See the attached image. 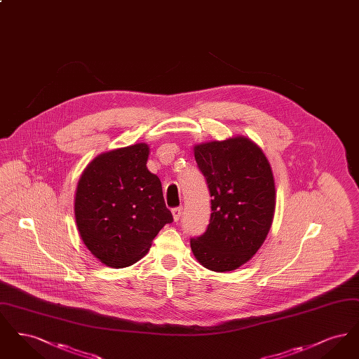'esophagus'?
<instances>
[{
  "instance_id": "esophagus-1",
  "label": "esophagus",
  "mask_w": 359,
  "mask_h": 359,
  "mask_svg": "<svg viewBox=\"0 0 359 359\" xmlns=\"http://www.w3.org/2000/svg\"><path fill=\"white\" fill-rule=\"evenodd\" d=\"M182 212H183V208H182V207H175V208H172V217H173V221H175V222H177V221L180 219Z\"/></svg>"
}]
</instances>
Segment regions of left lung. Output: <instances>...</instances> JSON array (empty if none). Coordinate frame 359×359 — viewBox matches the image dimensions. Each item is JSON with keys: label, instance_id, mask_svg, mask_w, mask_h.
Returning <instances> with one entry per match:
<instances>
[{"label": "left lung", "instance_id": "1", "mask_svg": "<svg viewBox=\"0 0 359 359\" xmlns=\"http://www.w3.org/2000/svg\"><path fill=\"white\" fill-rule=\"evenodd\" d=\"M211 199L207 230L191 238L195 258L210 271L230 272L256 255L273 222V172L262 149L243 136L194 147Z\"/></svg>", "mask_w": 359, "mask_h": 359}]
</instances>
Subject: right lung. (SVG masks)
I'll return each instance as SVG.
<instances>
[{
  "mask_svg": "<svg viewBox=\"0 0 359 359\" xmlns=\"http://www.w3.org/2000/svg\"><path fill=\"white\" fill-rule=\"evenodd\" d=\"M148 156L145 142L98 154L78 182L76 227L86 248L106 266L133 265L173 221L160 179L147 168Z\"/></svg>",
  "mask_w": 359,
  "mask_h": 359,
  "instance_id": "right-lung-1",
  "label": "right lung"
}]
</instances>
